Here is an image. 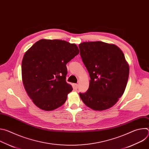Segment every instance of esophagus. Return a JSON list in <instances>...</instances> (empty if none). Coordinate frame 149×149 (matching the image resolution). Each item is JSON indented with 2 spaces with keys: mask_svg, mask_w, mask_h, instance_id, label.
Masks as SVG:
<instances>
[{
  "mask_svg": "<svg viewBox=\"0 0 149 149\" xmlns=\"http://www.w3.org/2000/svg\"><path fill=\"white\" fill-rule=\"evenodd\" d=\"M78 85L77 84H74V88H75V90H77V89L78 88Z\"/></svg>",
  "mask_w": 149,
  "mask_h": 149,
  "instance_id": "34e87169",
  "label": "esophagus"
}]
</instances>
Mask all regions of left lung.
Returning <instances> with one entry per match:
<instances>
[{"label":"left lung","mask_w":149,"mask_h":149,"mask_svg":"<svg viewBox=\"0 0 149 149\" xmlns=\"http://www.w3.org/2000/svg\"><path fill=\"white\" fill-rule=\"evenodd\" d=\"M79 48L91 78L87 91L79 93L81 99L95 111L111 108L124 94L129 76L123 51L113 44L101 41L84 42Z\"/></svg>","instance_id":"1"}]
</instances>
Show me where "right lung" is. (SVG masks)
<instances>
[{"mask_svg":"<svg viewBox=\"0 0 149 149\" xmlns=\"http://www.w3.org/2000/svg\"><path fill=\"white\" fill-rule=\"evenodd\" d=\"M79 54L78 47L65 40L42 39L25 52L22 78L33 102L41 110L52 111L65 103L72 91L66 82V64Z\"/></svg>","mask_w":149,"mask_h":149,"instance_id":"obj_1","label":"right lung"}]
</instances>
